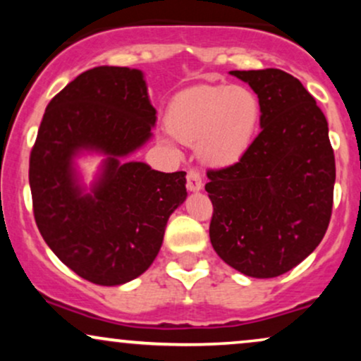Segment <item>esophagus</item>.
<instances>
[{"label":"esophagus","instance_id":"esophagus-1","mask_svg":"<svg viewBox=\"0 0 361 361\" xmlns=\"http://www.w3.org/2000/svg\"><path fill=\"white\" fill-rule=\"evenodd\" d=\"M202 176L197 169H188L186 171V188L192 190V192H198L202 190Z\"/></svg>","mask_w":361,"mask_h":361}]
</instances>
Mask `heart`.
<instances>
[{
  "label": "heart",
  "instance_id": "1",
  "mask_svg": "<svg viewBox=\"0 0 361 361\" xmlns=\"http://www.w3.org/2000/svg\"><path fill=\"white\" fill-rule=\"evenodd\" d=\"M261 105L246 86L205 85L173 98L166 114L169 134L183 144H197L202 161L212 166L238 163L258 130Z\"/></svg>",
  "mask_w": 361,
  "mask_h": 361
}]
</instances>
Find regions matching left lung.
<instances>
[{"label":"left lung","instance_id":"left-lung-1","mask_svg":"<svg viewBox=\"0 0 361 361\" xmlns=\"http://www.w3.org/2000/svg\"><path fill=\"white\" fill-rule=\"evenodd\" d=\"M258 94L261 132L238 163L209 169L210 243L234 270L273 279L319 246L336 180L327 120L312 94L281 69L231 71Z\"/></svg>","mask_w":361,"mask_h":361}]
</instances>
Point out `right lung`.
I'll use <instances>...</instances> for the list:
<instances>
[{
  "label": "right lung",
  "instance_id": "right-lung-1",
  "mask_svg": "<svg viewBox=\"0 0 361 361\" xmlns=\"http://www.w3.org/2000/svg\"><path fill=\"white\" fill-rule=\"evenodd\" d=\"M154 122L142 73L117 66L80 74L45 109L28 168L35 224L57 258L91 283L111 287L142 275L186 198L185 171L118 161L151 137ZM80 148L109 154L88 195L71 166Z\"/></svg>",
  "mask_w": 361,
  "mask_h": 361
}]
</instances>
